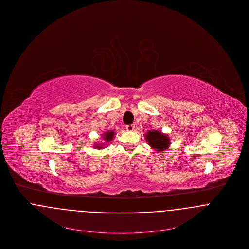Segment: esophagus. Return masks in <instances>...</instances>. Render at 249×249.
<instances>
[{
    "label": "esophagus",
    "instance_id": "1",
    "mask_svg": "<svg viewBox=\"0 0 249 249\" xmlns=\"http://www.w3.org/2000/svg\"><path fill=\"white\" fill-rule=\"evenodd\" d=\"M125 128L127 131H133L134 128H135V125L134 124H127L125 125Z\"/></svg>",
    "mask_w": 249,
    "mask_h": 249
}]
</instances>
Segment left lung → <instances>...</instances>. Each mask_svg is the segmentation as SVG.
<instances>
[{
    "mask_svg": "<svg viewBox=\"0 0 249 249\" xmlns=\"http://www.w3.org/2000/svg\"><path fill=\"white\" fill-rule=\"evenodd\" d=\"M147 143L157 151L165 150L170 144L169 137L157 130H150L145 134Z\"/></svg>",
    "mask_w": 249,
    "mask_h": 249,
    "instance_id": "1",
    "label": "left lung"
}]
</instances>
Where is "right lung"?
Wrapping results in <instances>:
<instances>
[{"instance_id":"obj_1","label":"right lung","mask_w":249,"mask_h":249,"mask_svg":"<svg viewBox=\"0 0 249 249\" xmlns=\"http://www.w3.org/2000/svg\"><path fill=\"white\" fill-rule=\"evenodd\" d=\"M115 135V132L114 131H111V130H109V131H107V132H105L104 133V135H103V139L105 140V142H110L112 140H113V137ZM105 145V143H99V144H95V148H98V149H100V148H103V146Z\"/></svg>"}]
</instances>
